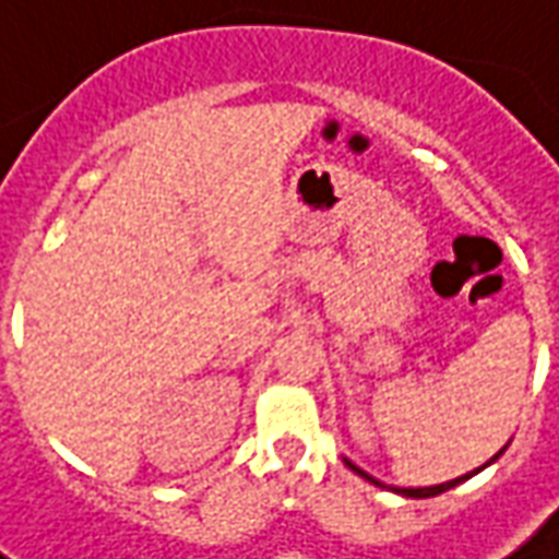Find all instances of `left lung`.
<instances>
[{"label":"left lung","mask_w":559,"mask_h":559,"mask_svg":"<svg viewBox=\"0 0 559 559\" xmlns=\"http://www.w3.org/2000/svg\"><path fill=\"white\" fill-rule=\"evenodd\" d=\"M499 454H502V451H499ZM497 454V456H499ZM497 456H493V460H497ZM493 460H487V463H484V466H490V463H493ZM347 463V460H345ZM347 466H350V469L357 472V475H362V478H369V481L372 484H381V481H374L372 475H366V472L362 469H357V466H354V463H347ZM481 466V469H484ZM481 469H475V472H481ZM475 472H469V475H460V478H454V481H444V484H436V487H396V493H402V497H415V499H427V497H439V493H444V490H451V487H456V484L460 481H466V478H472V475H475Z\"/></svg>","instance_id":"1"}]
</instances>
